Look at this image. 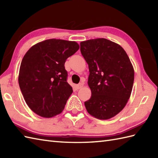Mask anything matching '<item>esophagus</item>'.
I'll return each mask as SVG.
<instances>
[{"mask_svg":"<svg viewBox=\"0 0 158 158\" xmlns=\"http://www.w3.org/2000/svg\"><path fill=\"white\" fill-rule=\"evenodd\" d=\"M83 86V83H79V84H77V85H76V88H77V89H81V88H82V87Z\"/></svg>","mask_w":158,"mask_h":158,"instance_id":"esophagus-1","label":"esophagus"}]
</instances>
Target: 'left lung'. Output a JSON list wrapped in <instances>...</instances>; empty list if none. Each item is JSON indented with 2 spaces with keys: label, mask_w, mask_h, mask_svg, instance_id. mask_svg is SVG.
Returning a JSON list of instances; mask_svg holds the SVG:
<instances>
[{
  "label": "left lung",
  "mask_w": 158,
  "mask_h": 158,
  "mask_svg": "<svg viewBox=\"0 0 158 158\" xmlns=\"http://www.w3.org/2000/svg\"><path fill=\"white\" fill-rule=\"evenodd\" d=\"M80 46L88 64L92 91L91 98L84 102L85 108L97 119L111 118L130 98L135 79L132 63L125 50L108 39H90Z\"/></svg>",
  "instance_id": "obj_1"
}]
</instances>
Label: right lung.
<instances>
[{
    "instance_id": "obj_1",
    "label": "right lung",
    "mask_w": 158,
    "mask_h": 158,
    "mask_svg": "<svg viewBox=\"0 0 158 158\" xmlns=\"http://www.w3.org/2000/svg\"><path fill=\"white\" fill-rule=\"evenodd\" d=\"M79 49L75 41L52 39L33 45L26 52L20 65L18 82L33 112L47 118L62 113L73 93L64 64Z\"/></svg>"
}]
</instances>
